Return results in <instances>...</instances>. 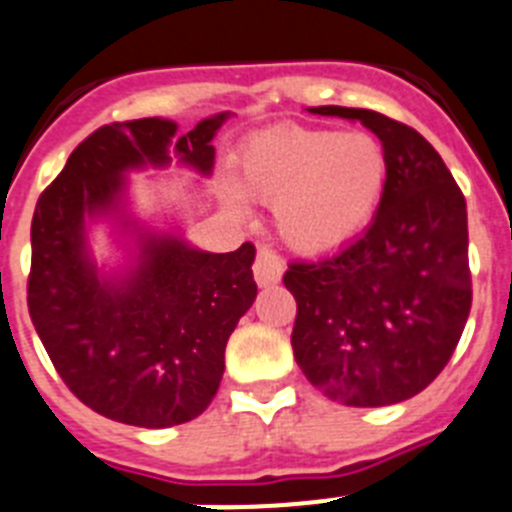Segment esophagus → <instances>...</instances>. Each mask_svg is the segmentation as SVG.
I'll return each mask as SVG.
<instances>
[{
    "label": "esophagus",
    "mask_w": 512,
    "mask_h": 512,
    "mask_svg": "<svg viewBox=\"0 0 512 512\" xmlns=\"http://www.w3.org/2000/svg\"><path fill=\"white\" fill-rule=\"evenodd\" d=\"M252 270H255L257 285H260V288H270V285L280 283V275H283V260H280L273 250L262 247V250L257 252V260Z\"/></svg>",
    "instance_id": "34e87169"
}]
</instances>
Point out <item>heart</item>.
Returning a JSON list of instances; mask_svg holds the SVG:
<instances>
[{
  "label": "heart",
  "mask_w": 512,
  "mask_h": 512,
  "mask_svg": "<svg viewBox=\"0 0 512 512\" xmlns=\"http://www.w3.org/2000/svg\"><path fill=\"white\" fill-rule=\"evenodd\" d=\"M388 158L367 132L275 124L247 137L232 158L229 211L273 206L275 229L293 252L326 255L349 245L377 214Z\"/></svg>",
  "instance_id": "obj_1"
}]
</instances>
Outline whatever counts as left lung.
Wrapping results in <instances>:
<instances>
[{
    "instance_id": "obj_1",
    "label": "left lung",
    "mask_w": 512,
    "mask_h": 512,
    "mask_svg": "<svg viewBox=\"0 0 512 512\" xmlns=\"http://www.w3.org/2000/svg\"><path fill=\"white\" fill-rule=\"evenodd\" d=\"M308 112L375 132L388 186L354 242L283 275L298 303L293 357L326 398L354 408L400 403L436 380L467 324V204L441 155L408 124L370 109Z\"/></svg>"
}]
</instances>
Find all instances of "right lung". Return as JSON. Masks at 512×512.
Returning a JSON list of instances; mask_svg holds the SVG:
<instances>
[{"label":"right lung","instance_id":"add662e5","mask_svg":"<svg viewBox=\"0 0 512 512\" xmlns=\"http://www.w3.org/2000/svg\"><path fill=\"white\" fill-rule=\"evenodd\" d=\"M229 112L178 135L173 119L104 124L68 158L35 206L27 306L71 393L119 423L168 428L201 416L224 375V349L255 303V247L204 252L181 227L135 216L130 173L170 163L209 178ZM107 223L125 257L99 266L88 232Z\"/></svg>","mask_w":512,"mask_h":512}]
</instances>
